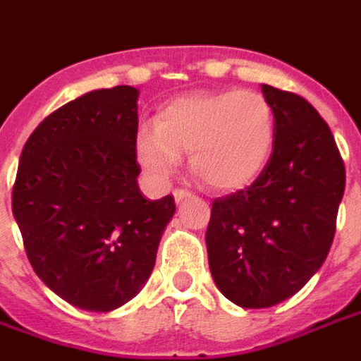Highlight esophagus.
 <instances>
[{
    "label": "esophagus",
    "mask_w": 361,
    "mask_h": 361,
    "mask_svg": "<svg viewBox=\"0 0 361 361\" xmlns=\"http://www.w3.org/2000/svg\"><path fill=\"white\" fill-rule=\"evenodd\" d=\"M191 195H193V193H191V191H188V189H176V191H173V199H176V203L185 201V199Z\"/></svg>",
    "instance_id": "obj_1"
}]
</instances>
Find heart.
<instances>
[{"mask_svg":"<svg viewBox=\"0 0 361 361\" xmlns=\"http://www.w3.org/2000/svg\"><path fill=\"white\" fill-rule=\"evenodd\" d=\"M274 114L257 90H203L176 96L157 111L154 129L137 133V158L149 176L166 181L189 152V168L209 188L238 191L269 164Z\"/></svg>","mask_w":361,"mask_h":361,"instance_id":"heart-1","label":"heart"}]
</instances>
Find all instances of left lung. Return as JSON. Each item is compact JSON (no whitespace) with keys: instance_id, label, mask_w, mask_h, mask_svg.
I'll list each match as a JSON object with an SVG mask.
<instances>
[{"instance_id":"left-lung-1","label":"left lung","mask_w":361,"mask_h":361,"mask_svg":"<svg viewBox=\"0 0 361 361\" xmlns=\"http://www.w3.org/2000/svg\"><path fill=\"white\" fill-rule=\"evenodd\" d=\"M274 114L269 164L247 189L212 201L207 228L216 286L240 307H271L321 269L336 232L346 170L326 121L305 98L263 85Z\"/></svg>"}]
</instances>
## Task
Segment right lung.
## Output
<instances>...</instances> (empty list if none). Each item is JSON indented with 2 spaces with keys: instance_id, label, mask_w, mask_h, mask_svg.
Masks as SVG:
<instances>
[{
  "instance_id": "1",
  "label": "right lung",
  "mask_w": 361,
  "mask_h": 361,
  "mask_svg": "<svg viewBox=\"0 0 361 361\" xmlns=\"http://www.w3.org/2000/svg\"><path fill=\"white\" fill-rule=\"evenodd\" d=\"M133 87L92 90L30 133L13 185V216L30 265L51 292L87 311H111L152 272L172 195L149 201L137 176Z\"/></svg>"
}]
</instances>
